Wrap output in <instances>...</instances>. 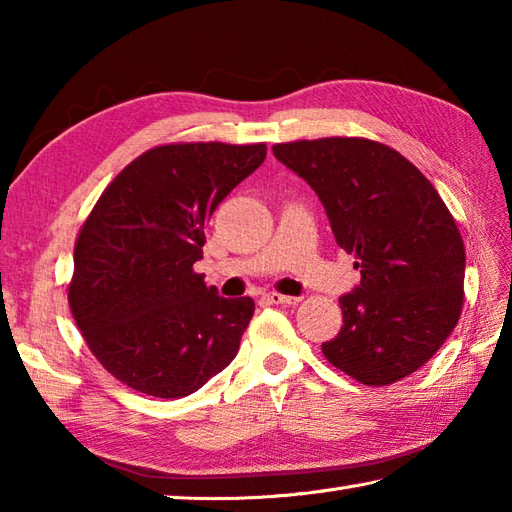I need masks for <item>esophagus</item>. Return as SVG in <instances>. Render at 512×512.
Returning a JSON list of instances; mask_svg holds the SVG:
<instances>
[{"label": "esophagus", "instance_id": "esophagus-1", "mask_svg": "<svg viewBox=\"0 0 512 512\" xmlns=\"http://www.w3.org/2000/svg\"><path fill=\"white\" fill-rule=\"evenodd\" d=\"M264 299L268 303H281V306H297L301 297H288V295H279V292H266Z\"/></svg>", "mask_w": 512, "mask_h": 512}]
</instances>
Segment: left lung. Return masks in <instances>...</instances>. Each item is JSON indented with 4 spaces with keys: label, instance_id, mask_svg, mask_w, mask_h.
I'll list each match as a JSON object with an SVG mask.
<instances>
[{
    "label": "left lung",
    "instance_id": "1",
    "mask_svg": "<svg viewBox=\"0 0 512 512\" xmlns=\"http://www.w3.org/2000/svg\"><path fill=\"white\" fill-rule=\"evenodd\" d=\"M273 154L319 195L336 244L361 270V284L339 297L343 325L321 345L325 358L363 385L413 374L462 312L466 255L447 204L405 156L374 140H297Z\"/></svg>",
    "mask_w": 512,
    "mask_h": 512
}]
</instances>
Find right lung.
<instances>
[{
  "mask_svg": "<svg viewBox=\"0 0 512 512\" xmlns=\"http://www.w3.org/2000/svg\"><path fill=\"white\" fill-rule=\"evenodd\" d=\"M264 158V143L149 149L85 220L68 290L72 317L92 354L127 387L182 398L235 358L255 303L220 297L193 264L217 204Z\"/></svg>",
  "mask_w": 512,
  "mask_h": 512,
  "instance_id": "add662e5",
  "label": "right lung"
}]
</instances>
